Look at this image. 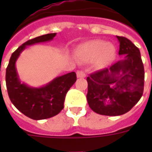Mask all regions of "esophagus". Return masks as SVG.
Listing matches in <instances>:
<instances>
[{"instance_id": "34e87169", "label": "esophagus", "mask_w": 152, "mask_h": 152, "mask_svg": "<svg viewBox=\"0 0 152 152\" xmlns=\"http://www.w3.org/2000/svg\"><path fill=\"white\" fill-rule=\"evenodd\" d=\"M76 76H77V78H84L86 76V74L83 71L79 70V71L76 72Z\"/></svg>"}]
</instances>
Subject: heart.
Masks as SVG:
<instances>
[{
    "instance_id": "1",
    "label": "heart",
    "mask_w": 152,
    "mask_h": 152,
    "mask_svg": "<svg viewBox=\"0 0 152 152\" xmlns=\"http://www.w3.org/2000/svg\"><path fill=\"white\" fill-rule=\"evenodd\" d=\"M76 56L82 61H95L98 69H104L113 62L116 57V49L106 41L96 39L86 42L77 46Z\"/></svg>"
}]
</instances>
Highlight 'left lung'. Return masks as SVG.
I'll list each match as a JSON object with an SVG mask.
<instances>
[{
  "instance_id": "8db88e82",
  "label": "left lung",
  "mask_w": 152,
  "mask_h": 152,
  "mask_svg": "<svg viewBox=\"0 0 152 152\" xmlns=\"http://www.w3.org/2000/svg\"><path fill=\"white\" fill-rule=\"evenodd\" d=\"M123 59L109 69L91 74L87 78V99L94 112L119 116L129 111L144 91V69L139 49L125 37L116 36Z\"/></svg>"
}]
</instances>
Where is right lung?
Returning a JSON list of instances; mask_svg holds the SVG:
<instances>
[{"instance_id": "add662e5", "label": "right lung", "mask_w": 152, "mask_h": 152, "mask_svg": "<svg viewBox=\"0 0 152 152\" xmlns=\"http://www.w3.org/2000/svg\"><path fill=\"white\" fill-rule=\"evenodd\" d=\"M56 34H44L26 42L12 54L6 69V87L11 102L21 113L34 120L52 118L61 111L66 93L76 81V74L72 72L34 88L20 80L15 63L27 46L52 41Z\"/></svg>"}]
</instances>
